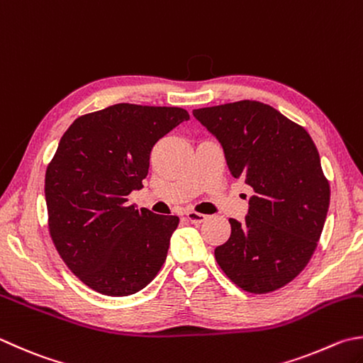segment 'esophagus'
<instances>
[{
    "mask_svg": "<svg viewBox=\"0 0 363 363\" xmlns=\"http://www.w3.org/2000/svg\"><path fill=\"white\" fill-rule=\"evenodd\" d=\"M186 218H188V220H189L191 223H194V224H201V223H203L205 220H207V215H203V213H197V211L189 210V211H186Z\"/></svg>",
    "mask_w": 363,
    "mask_h": 363,
    "instance_id": "obj_1",
    "label": "esophagus"
}]
</instances>
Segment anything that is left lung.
Listing matches in <instances>:
<instances>
[{
	"label": "left lung",
	"instance_id": "obj_1",
	"mask_svg": "<svg viewBox=\"0 0 363 363\" xmlns=\"http://www.w3.org/2000/svg\"><path fill=\"white\" fill-rule=\"evenodd\" d=\"M193 113L221 142L230 174L255 191L245 221L229 220V240L215 250L218 265L246 292L283 288L310 262L329 210L316 145L303 126L259 101Z\"/></svg>",
	"mask_w": 363,
	"mask_h": 363
}]
</instances>
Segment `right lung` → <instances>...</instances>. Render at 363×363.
<instances>
[{"label":"right lung","instance_id":"add662e5","mask_svg":"<svg viewBox=\"0 0 363 363\" xmlns=\"http://www.w3.org/2000/svg\"><path fill=\"white\" fill-rule=\"evenodd\" d=\"M182 107L115 104L75 118L45 170L49 232L88 288L131 296L158 275L179 216L128 203L142 188L155 143L188 120Z\"/></svg>","mask_w":363,"mask_h":363}]
</instances>
